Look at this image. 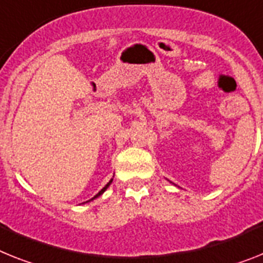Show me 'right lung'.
<instances>
[{"instance_id": "obj_1", "label": "right lung", "mask_w": 263, "mask_h": 263, "mask_svg": "<svg viewBox=\"0 0 263 263\" xmlns=\"http://www.w3.org/2000/svg\"><path fill=\"white\" fill-rule=\"evenodd\" d=\"M111 183H112V179H111V180H109V182H108V183H107V184H105V187H103V189H101V190H100V191H99V193H98V194H96V195H95V196H93V198H92V199H95V198H98V196H100V195H101V194L104 193L105 190H107V189H108V186H109V184H111ZM92 199H90V200H92Z\"/></svg>"}]
</instances>
